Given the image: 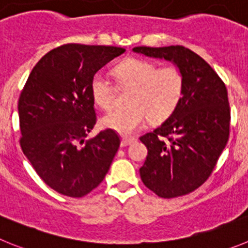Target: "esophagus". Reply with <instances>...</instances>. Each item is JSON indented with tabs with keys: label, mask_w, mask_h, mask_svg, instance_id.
<instances>
[{
	"label": "esophagus",
	"mask_w": 248,
	"mask_h": 248,
	"mask_svg": "<svg viewBox=\"0 0 248 248\" xmlns=\"http://www.w3.org/2000/svg\"><path fill=\"white\" fill-rule=\"evenodd\" d=\"M136 140L135 137H122V140H121V147H127L128 144L133 143Z\"/></svg>",
	"instance_id": "obj_1"
}]
</instances>
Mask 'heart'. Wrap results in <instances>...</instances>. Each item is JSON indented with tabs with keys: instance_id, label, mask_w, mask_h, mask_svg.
<instances>
[{
	"instance_id": "1",
	"label": "heart",
	"mask_w": 248,
	"mask_h": 248,
	"mask_svg": "<svg viewBox=\"0 0 248 248\" xmlns=\"http://www.w3.org/2000/svg\"><path fill=\"white\" fill-rule=\"evenodd\" d=\"M113 74L120 86L131 88L129 108L115 110L101 119V126L122 135L142 128L147 119L152 124L166 121L175 112L184 93V77L177 66L158 68L153 62L128 58L115 66ZM93 101L102 110H110L115 86L104 75L95 74L90 84Z\"/></svg>"
}]
</instances>
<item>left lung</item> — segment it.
<instances>
[{"mask_svg": "<svg viewBox=\"0 0 248 248\" xmlns=\"http://www.w3.org/2000/svg\"><path fill=\"white\" fill-rule=\"evenodd\" d=\"M132 50L173 63L185 82L175 112L140 138L148 149L140 179L166 199L191 193L209 178L229 140L226 86L202 57L182 46H136Z\"/></svg>", "mask_w": 248, "mask_h": 248, "instance_id": "left-lung-1", "label": "left lung"}]
</instances>
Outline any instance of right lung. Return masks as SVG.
Returning <instances> with one entry per match:
<instances>
[{
  "mask_svg": "<svg viewBox=\"0 0 248 248\" xmlns=\"http://www.w3.org/2000/svg\"><path fill=\"white\" fill-rule=\"evenodd\" d=\"M119 46L65 44L42 58L18 101L21 147L44 183L70 198L96 188L119 151V135L105 129L86 140L96 124L90 93L93 75Z\"/></svg>",
  "mask_w": 248,
  "mask_h": 248,
  "instance_id": "1",
  "label": "right lung"
}]
</instances>
